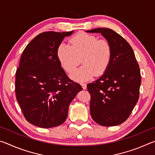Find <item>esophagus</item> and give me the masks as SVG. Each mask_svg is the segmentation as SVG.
Masks as SVG:
<instances>
[{
    "label": "esophagus",
    "mask_w": 155,
    "mask_h": 155,
    "mask_svg": "<svg viewBox=\"0 0 155 155\" xmlns=\"http://www.w3.org/2000/svg\"><path fill=\"white\" fill-rule=\"evenodd\" d=\"M81 85L82 86L83 90H86V89H87V85H86L85 83H81Z\"/></svg>",
    "instance_id": "obj_1"
}]
</instances>
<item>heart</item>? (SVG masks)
<instances>
[{
    "instance_id": "b5f03b06",
    "label": "heart",
    "mask_w": 155,
    "mask_h": 155,
    "mask_svg": "<svg viewBox=\"0 0 155 155\" xmlns=\"http://www.w3.org/2000/svg\"><path fill=\"white\" fill-rule=\"evenodd\" d=\"M70 46L61 43L57 47V57L61 67L71 72L82 60L83 66L74 70L70 78L78 82L90 80L94 75L103 74L111 60V44L106 40H98L96 36L80 33L70 40Z\"/></svg>"
}]
</instances>
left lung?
<instances>
[{"label": "left lung", "instance_id": "obj_1", "mask_svg": "<svg viewBox=\"0 0 155 155\" xmlns=\"http://www.w3.org/2000/svg\"><path fill=\"white\" fill-rule=\"evenodd\" d=\"M86 32L101 33L112 49L111 60L106 72L87 85L91 95V117L101 126L119 125L127 120L138 101L140 67L130 44L118 33L107 28Z\"/></svg>", "mask_w": 155, "mask_h": 155}]
</instances>
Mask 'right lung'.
<instances>
[{
    "label": "right lung",
    "instance_id": "1",
    "mask_svg": "<svg viewBox=\"0 0 155 155\" xmlns=\"http://www.w3.org/2000/svg\"><path fill=\"white\" fill-rule=\"evenodd\" d=\"M74 31H48L26 47L15 75V94L26 120L41 128L63 124L68 107L83 88L68 77L57 57L64 38Z\"/></svg>",
    "mask_w": 155,
    "mask_h": 155
}]
</instances>
